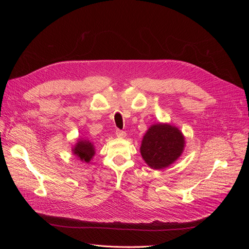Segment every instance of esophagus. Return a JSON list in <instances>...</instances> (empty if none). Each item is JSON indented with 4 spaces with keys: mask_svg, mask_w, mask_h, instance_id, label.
I'll use <instances>...</instances> for the list:
<instances>
[{
    "mask_svg": "<svg viewBox=\"0 0 249 249\" xmlns=\"http://www.w3.org/2000/svg\"><path fill=\"white\" fill-rule=\"evenodd\" d=\"M115 134H116V136L118 138H124L126 136V133L124 131H122V130H116Z\"/></svg>",
    "mask_w": 249,
    "mask_h": 249,
    "instance_id": "obj_1",
    "label": "esophagus"
}]
</instances>
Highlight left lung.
Segmentation results:
<instances>
[{
	"label": "left lung",
	"mask_w": 249,
	"mask_h": 249,
	"mask_svg": "<svg viewBox=\"0 0 249 249\" xmlns=\"http://www.w3.org/2000/svg\"><path fill=\"white\" fill-rule=\"evenodd\" d=\"M184 144V136L176 126L159 124L149 127L143 137L140 152L149 167L161 169L178 159Z\"/></svg>",
	"instance_id": "1"
}]
</instances>
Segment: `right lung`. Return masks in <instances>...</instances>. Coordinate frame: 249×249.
<instances>
[{
	"label": "right lung",
	"mask_w": 249,
	"mask_h": 249,
	"mask_svg": "<svg viewBox=\"0 0 249 249\" xmlns=\"http://www.w3.org/2000/svg\"><path fill=\"white\" fill-rule=\"evenodd\" d=\"M73 154L78 156L82 161L88 163L94 155V148L89 141H79L73 148Z\"/></svg>",
	"instance_id": "1"
}]
</instances>
